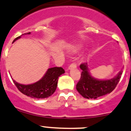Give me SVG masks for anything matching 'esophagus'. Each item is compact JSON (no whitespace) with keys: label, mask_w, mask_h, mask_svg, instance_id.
Wrapping results in <instances>:
<instances>
[{"label":"esophagus","mask_w":131,"mask_h":131,"mask_svg":"<svg viewBox=\"0 0 131 131\" xmlns=\"http://www.w3.org/2000/svg\"><path fill=\"white\" fill-rule=\"evenodd\" d=\"M72 68H77V64L75 63H72L70 64L68 67V69H71Z\"/></svg>","instance_id":"esophagus-1"}]
</instances>
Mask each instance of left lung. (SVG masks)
Masks as SVG:
<instances>
[{
  "instance_id": "8db88e82",
  "label": "left lung",
  "mask_w": 131,
  "mask_h": 131,
  "mask_svg": "<svg viewBox=\"0 0 131 131\" xmlns=\"http://www.w3.org/2000/svg\"><path fill=\"white\" fill-rule=\"evenodd\" d=\"M80 68L82 70V73L76 88L80 94L86 99H97L112 92L119 83L122 73V71H121L112 79L100 80L91 76L87 63H82Z\"/></svg>"
}]
</instances>
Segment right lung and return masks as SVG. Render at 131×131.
<instances>
[{"instance_id":"right-lung-1","label":"right lung","mask_w":131,"mask_h":131,"mask_svg":"<svg viewBox=\"0 0 131 131\" xmlns=\"http://www.w3.org/2000/svg\"><path fill=\"white\" fill-rule=\"evenodd\" d=\"M27 34H29L30 32ZM21 36L16 38L13 42L20 38ZM64 73V70L61 67H53L49 68L45 76L34 83L26 85L17 83L14 80L13 82L17 89L23 94L31 98L45 99L50 97L55 92L58 77Z\"/></svg>"}]
</instances>
